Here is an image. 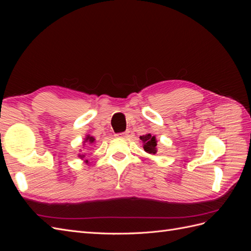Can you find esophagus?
I'll return each mask as SVG.
<instances>
[{"instance_id":"obj_1","label":"esophagus","mask_w":251,"mask_h":251,"mask_svg":"<svg viewBox=\"0 0 251 251\" xmlns=\"http://www.w3.org/2000/svg\"><path fill=\"white\" fill-rule=\"evenodd\" d=\"M126 135H127V132H121L117 134V136H120V137H126Z\"/></svg>"}]
</instances>
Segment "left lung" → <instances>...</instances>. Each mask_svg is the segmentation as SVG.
I'll return each instance as SVG.
<instances>
[{
    "label": "left lung",
    "mask_w": 251,
    "mask_h": 251,
    "mask_svg": "<svg viewBox=\"0 0 251 251\" xmlns=\"http://www.w3.org/2000/svg\"><path fill=\"white\" fill-rule=\"evenodd\" d=\"M140 139L143 142V149L149 154H155L156 153V146L157 141L155 136H151V134L142 135L140 136Z\"/></svg>",
    "instance_id": "left-lung-1"
}]
</instances>
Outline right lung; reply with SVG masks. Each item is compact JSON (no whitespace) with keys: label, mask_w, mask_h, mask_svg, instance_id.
<instances>
[{"label":"right lung","mask_w":251,"mask_h":251,"mask_svg":"<svg viewBox=\"0 0 251 251\" xmlns=\"http://www.w3.org/2000/svg\"><path fill=\"white\" fill-rule=\"evenodd\" d=\"M94 138L93 137H91V136H87V138L85 139V141H83V142H89V143H93L94 142ZM81 158H83V157H85V155H82V156H80ZM88 162V161H87Z\"/></svg>","instance_id":"1"}]
</instances>
